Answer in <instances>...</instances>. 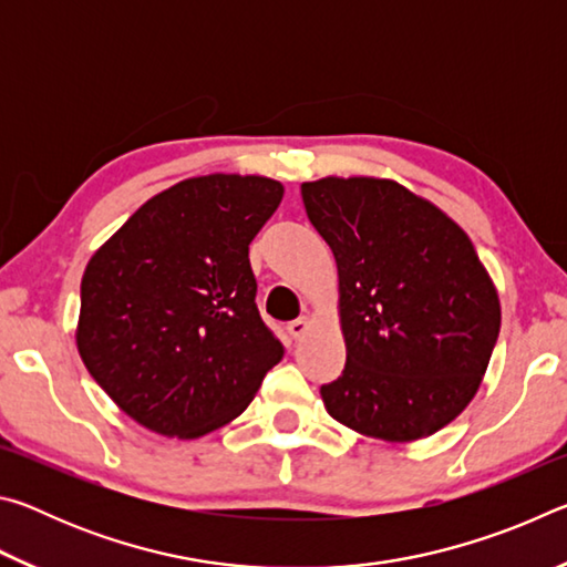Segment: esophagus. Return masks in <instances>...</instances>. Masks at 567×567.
Here are the masks:
<instances>
[{"label": "esophagus", "instance_id": "34e87169", "mask_svg": "<svg viewBox=\"0 0 567 567\" xmlns=\"http://www.w3.org/2000/svg\"><path fill=\"white\" fill-rule=\"evenodd\" d=\"M310 318H297V320H292L290 324H287V330H290V334L295 340H302L305 334H307V330H310Z\"/></svg>", "mask_w": 567, "mask_h": 567}]
</instances>
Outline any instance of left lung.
I'll list each match as a JSON object with an SVG mask.
<instances>
[{
    "mask_svg": "<svg viewBox=\"0 0 567 567\" xmlns=\"http://www.w3.org/2000/svg\"><path fill=\"white\" fill-rule=\"evenodd\" d=\"M302 203L340 280L342 375L320 388L354 433L410 443L463 412L483 382L501 300L463 227L378 177L302 182Z\"/></svg>",
    "mask_w": 567,
    "mask_h": 567,
    "instance_id": "1",
    "label": "left lung"
}]
</instances>
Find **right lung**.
Returning <instances> with one entry per match:
<instances>
[{
	"label": "right lung",
	"mask_w": 567,
	"mask_h": 567,
	"mask_svg": "<svg viewBox=\"0 0 567 567\" xmlns=\"http://www.w3.org/2000/svg\"><path fill=\"white\" fill-rule=\"evenodd\" d=\"M260 175L182 179L87 262L76 350L122 412L195 440L252 402L285 348L257 310L249 243L282 203Z\"/></svg>",
	"instance_id": "1"
}]
</instances>
